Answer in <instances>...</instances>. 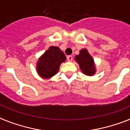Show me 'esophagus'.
<instances>
[{
  "label": "esophagus",
  "mask_w": 130,
  "mask_h": 130,
  "mask_svg": "<svg viewBox=\"0 0 130 130\" xmlns=\"http://www.w3.org/2000/svg\"><path fill=\"white\" fill-rule=\"evenodd\" d=\"M67 60H68V62H72V56H68L67 57Z\"/></svg>",
  "instance_id": "1"
}]
</instances>
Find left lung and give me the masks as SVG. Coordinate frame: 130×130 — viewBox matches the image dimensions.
I'll list each match as a JSON object with an SVG mask.
<instances>
[{"instance_id": "obj_1", "label": "left lung", "mask_w": 130, "mask_h": 130, "mask_svg": "<svg viewBox=\"0 0 130 130\" xmlns=\"http://www.w3.org/2000/svg\"><path fill=\"white\" fill-rule=\"evenodd\" d=\"M74 60L79 65L81 72L87 76H93L96 72V68L93 58L87 49H81L79 55H76Z\"/></svg>"}]
</instances>
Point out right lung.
Wrapping results in <instances>:
<instances>
[{"mask_svg":"<svg viewBox=\"0 0 130 130\" xmlns=\"http://www.w3.org/2000/svg\"><path fill=\"white\" fill-rule=\"evenodd\" d=\"M66 60L65 54L59 47L50 46L37 61V73L42 79H50L58 73L61 64Z\"/></svg>","mask_w":130,"mask_h":130,"instance_id":"obj_1","label":"right lung"}]
</instances>
